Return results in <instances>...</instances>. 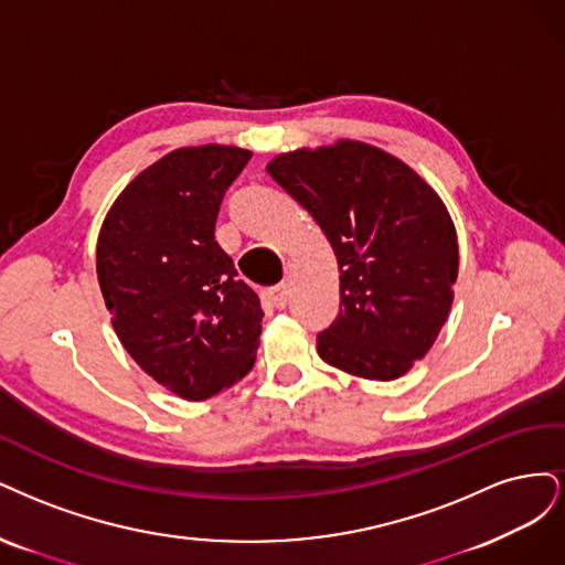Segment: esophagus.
Wrapping results in <instances>:
<instances>
[{"label": "esophagus", "instance_id": "34e87169", "mask_svg": "<svg viewBox=\"0 0 565 565\" xmlns=\"http://www.w3.org/2000/svg\"><path fill=\"white\" fill-rule=\"evenodd\" d=\"M267 298H269V302L275 305V307H286V302H288V284H279V286H271L269 290H267Z\"/></svg>", "mask_w": 565, "mask_h": 565}]
</instances>
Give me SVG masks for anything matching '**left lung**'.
<instances>
[{
    "mask_svg": "<svg viewBox=\"0 0 565 565\" xmlns=\"http://www.w3.org/2000/svg\"><path fill=\"white\" fill-rule=\"evenodd\" d=\"M267 173L329 236L340 315L319 356L366 380L413 369L439 335L458 279V236L425 180L373 145L340 140L271 159Z\"/></svg>",
    "mask_w": 565,
    "mask_h": 565,
    "instance_id": "8db88e82",
    "label": "left lung"
}]
</instances>
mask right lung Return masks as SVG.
<instances>
[{
	"instance_id": "add662e5",
	"label": "right lung",
	"mask_w": 565,
	"mask_h": 565,
	"mask_svg": "<svg viewBox=\"0 0 565 565\" xmlns=\"http://www.w3.org/2000/svg\"><path fill=\"white\" fill-rule=\"evenodd\" d=\"M248 159L232 145L173 150L126 185L98 234L96 271L124 350L188 402L256 363L260 298L215 242L223 196Z\"/></svg>"
}]
</instances>
